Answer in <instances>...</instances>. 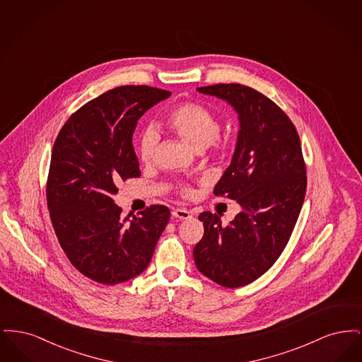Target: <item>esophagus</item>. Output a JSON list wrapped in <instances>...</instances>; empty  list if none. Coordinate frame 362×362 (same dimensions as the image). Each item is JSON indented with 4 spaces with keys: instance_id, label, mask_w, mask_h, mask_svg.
Returning <instances> with one entry per match:
<instances>
[{
    "instance_id": "esophagus-1",
    "label": "esophagus",
    "mask_w": 362,
    "mask_h": 362,
    "mask_svg": "<svg viewBox=\"0 0 362 362\" xmlns=\"http://www.w3.org/2000/svg\"><path fill=\"white\" fill-rule=\"evenodd\" d=\"M173 216L175 218H179V220H187L191 217V213H189L187 209H175L173 210Z\"/></svg>"
}]
</instances>
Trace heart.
Returning a JSON list of instances; mask_svg holds the SVG:
<instances>
[{"label":"heart","mask_w":362,"mask_h":362,"mask_svg":"<svg viewBox=\"0 0 362 362\" xmlns=\"http://www.w3.org/2000/svg\"><path fill=\"white\" fill-rule=\"evenodd\" d=\"M163 123L167 130L197 151H205L217 158H223L230 151L229 141L220 136L221 122L218 117L204 104H177L165 114ZM157 144L158 134L155 129H148L141 134L138 153L144 164H151L155 160ZM176 189L185 198L194 195V189L187 183H179Z\"/></svg>","instance_id":"b5f03b06"}]
</instances>
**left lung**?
<instances>
[{"instance_id":"left-lung-1","label":"left lung","mask_w":362,"mask_h":362,"mask_svg":"<svg viewBox=\"0 0 362 362\" xmlns=\"http://www.w3.org/2000/svg\"><path fill=\"white\" fill-rule=\"evenodd\" d=\"M198 90L239 114L236 151L214 195L238 201L243 210L228 225L216 213H201L205 233L192 254L204 276L240 288L263 276L285 250L304 202L307 167L293 122L267 96L241 84Z\"/></svg>"}]
</instances>
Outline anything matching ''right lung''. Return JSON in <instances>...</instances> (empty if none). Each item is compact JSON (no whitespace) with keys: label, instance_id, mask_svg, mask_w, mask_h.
Wrapping results in <instances>:
<instances>
[{"label":"right lung","instance_id":"add662e5","mask_svg":"<svg viewBox=\"0 0 362 362\" xmlns=\"http://www.w3.org/2000/svg\"><path fill=\"white\" fill-rule=\"evenodd\" d=\"M170 90L123 86L70 115L52 146L46 198L52 228L70 263L84 276L115 285L141 274L170 220L152 205L122 218L117 183L139 177L132 138L137 121Z\"/></svg>","mask_w":362,"mask_h":362}]
</instances>
